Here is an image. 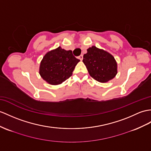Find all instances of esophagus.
<instances>
[{
	"label": "esophagus",
	"instance_id": "34e87169",
	"mask_svg": "<svg viewBox=\"0 0 151 151\" xmlns=\"http://www.w3.org/2000/svg\"><path fill=\"white\" fill-rule=\"evenodd\" d=\"M78 58H79V60H80L81 61V60H83V56L81 54V55H80V56H79Z\"/></svg>",
	"mask_w": 151,
	"mask_h": 151
}]
</instances>
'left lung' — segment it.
Listing matches in <instances>:
<instances>
[{
    "mask_svg": "<svg viewBox=\"0 0 151 151\" xmlns=\"http://www.w3.org/2000/svg\"><path fill=\"white\" fill-rule=\"evenodd\" d=\"M83 61L90 76L99 82H108L117 73V65L112 55L95 46L87 49Z\"/></svg>",
    "mask_w": 151,
    "mask_h": 151,
    "instance_id": "8db88e82",
    "label": "left lung"
}]
</instances>
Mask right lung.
<instances>
[{"mask_svg": "<svg viewBox=\"0 0 151 151\" xmlns=\"http://www.w3.org/2000/svg\"><path fill=\"white\" fill-rule=\"evenodd\" d=\"M80 60L60 47L47 52L40 64V74L47 83L53 85L61 84L72 76L73 69Z\"/></svg>", "mask_w": 151, "mask_h": 151, "instance_id": "add662e5", "label": "right lung"}]
</instances>
